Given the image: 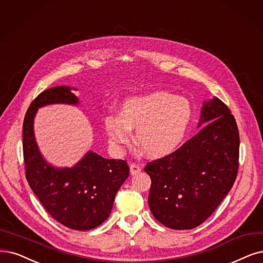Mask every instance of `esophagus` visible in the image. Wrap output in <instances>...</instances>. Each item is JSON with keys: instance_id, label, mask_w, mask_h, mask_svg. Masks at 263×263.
<instances>
[{"instance_id": "esophagus-1", "label": "esophagus", "mask_w": 263, "mask_h": 263, "mask_svg": "<svg viewBox=\"0 0 263 263\" xmlns=\"http://www.w3.org/2000/svg\"><path fill=\"white\" fill-rule=\"evenodd\" d=\"M141 170H142V169H141V167L139 166L138 163H131V164H130V172H131L132 176H135V174L140 173Z\"/></svg>"}]
</instances>
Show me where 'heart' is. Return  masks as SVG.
Returning a JSON list of instances; mask_svg holds the SVG:
<instances>
[{"label":"heart","instance_id":"1","mask_svg":"<svg viewBox=\"0 0 263 263\" xmlns=\"http://www.w3.org/2000/svg\"><path fill=\"white\" fill-rule=\"evenodd\" d=\"M191 103L182 96L158 91L126 99L119 115L105 118V129L116 147L135 141L149 157L160 158L176 151L187 133L192 120Z\"/></svg>","mask_w":263,"mask_h":263}]
</instances>
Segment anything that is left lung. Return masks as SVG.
Instances as JSON below:
<instances>
[{
    "label": "left lung",
    "instance_id": "obj_1",
    "mask_svg": "<svg viewBox=\"0 0 263 263\" xmlns=\"http://www.w3.org/2000/svg\"><path fill=\"white\" fill-rule=\"evenodd\" d=\"M195 137L144 170L151 177L148 205L155 219L172 230H192L205 222L234 184L239 132L234 116L217 97L203 104Z\"/></svg>",
    "mask_w": 263,
    "mask_h": 263
}]
</instances>
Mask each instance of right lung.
I'll use <instances>...</instances> for the list:
<instances>
[{
	"label": "right lung",
	"mask_w": 263,
	"mask_h": 263,
	"mask_svg": "<svg viewBox=\"0 0 263 263\" xmlns=\"http://www.w3.org/2000/svg\"><path fill=\"white\" fill-rule=\"evenodd\" d=\"M70 86H54L39 94L29 107L23 125L26 179L45 210L63 226L78 231L92 230L109 217L116 194L129 177L126 160L106 159L89 152L72 168L56 169L39 152L33 118L39 107L77 104Z\"/></svg>",
	"instance_id": "right-lung-1"
}]
</instances>
